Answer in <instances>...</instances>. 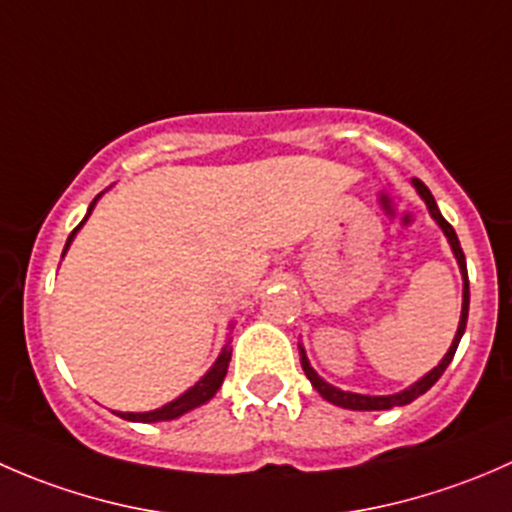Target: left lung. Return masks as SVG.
I'll return each instance as SVG.
<instances>
[{
	"label": "left lung",
	"mask_w": 512,
	"mask_h": 512,
	"mask_svg": "<svg viewBox=\"0 0 512 512\" xmlns=\"http://www.w3.org/2000/svg\"><path fill=\"white\" fill-rule=\"evenodd\" d=\"M414 188L418 190V195H421V198H423V203H426V208H428V213H431V218L436 220L438 227H441V230H443V235L448 237V245H451L453 255H456V260H458V267H461V275H463V307H461V322H458V332H456V337H453L451 349H448L446 356H443V359H441V364L433 366V369L428 371L426 376H421V379H418L416 384H411L409 389L399 391V394H389V396L354 394V391H342V389H337V386L327 384V381H324L322 376H319L317 371L312 369V364H309V359H307V354H304L302 344H299V359H302V369H304V374H307V379L312 381L314 389H317L319 394H322V399H327L329 404H334V406H342V409H352V411H384V409H394V406L411 404V401L418 399V396H421V394H426V391L431 389V386L436 384L438 379H441V374H443V371H446V366L451 364L453 354H456L458 342H461L463 332H466L468 302H471V289H468L466 255H463L461 242H458L456 230H453L451 223H448V220L441 215V210H438V205H436V200H433L431 190H428L426 185H423L418 178H414Z\"/></svg>",
	"instance_id": "obj_1"
}]
</instances>
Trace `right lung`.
Segmentation results:
<instances>
[{"label": "right lung", "instance_id": "right-lung-1", "mask_svg": "<svg viewBox=\"0 0 512 512\" xmlns=\"http://www.w3.org/2000/svg\"><path fill=\"white\" fill-rule=\"evenodd\" d=\"M98 198H101V195H98ZM98 198H94V203L89 205V213H86V218L81 220V223L74 227V232H71L69 240H66L64 255H66V250H69V245H71V240H74L76 232H79V230H81V225H84L86 220H89L91 210H94V205H96V200H98ZM230 356H232V349L227 347V344H225V349H223V352H220L218 361H215V364L210 366L208 374H205L203 379L198 381V384L190 386V389L185 391V394H180L178 399L170 401V404L160 406V409H156V411H143V414H123V411H116V416L126 418V421H143V423L173 421V418H178V416L188 414V411L198 409V406L208 404V401L213 399L215 394H218L220 386H223V379H225V374H227V364H230Z\"/></svg>", "mask_w": 512, "mask_h": 512}]
</instances>
